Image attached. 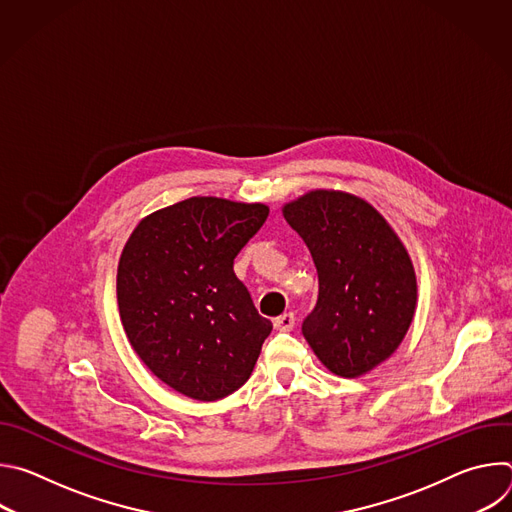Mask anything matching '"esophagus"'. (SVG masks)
Here are the masks:
<instances>
[{
	"instance_id": "1",
	"label": "esophagus",
	"mask_w": 512,
	"mask_h": 512,
	"mask_svg": "<svg viewBox=\"0 0 512 512\" xmlns=\"http://www.w3.org/2000/svg\"><path fill=\"white\" fill-rule=\"evenodd\" d=\"M273 326H275L279 332H289L291 328L296 326V316H294V312H285V314L277 316V318L273 320Z\"/></svg>"
}]
</instances>
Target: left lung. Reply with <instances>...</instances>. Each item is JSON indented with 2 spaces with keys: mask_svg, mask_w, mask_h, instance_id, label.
Returning <instances> with one entry per match:
<instances>
[{
  "mask_svg": "<svg viewBox=\"0 0 512 512\" xmlns=\"http://www.w3.org/2000/svg\"><path fill=\"white\" fill-rule=\"evenodd\" d=\"M283 216L318 271L304 338L340 377L375 369L401 344L415 312L417 283L405 247L371 204L344 192H310Z\"/></svg>",
  "mask_w": 512,
  "mask_h": 512,
  "instance_id": "obj_1",
  "label": "left lung"
}]
</instances>
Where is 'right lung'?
Segmentation results:
<instances>
[{"label":"right lung","instance_id":"add662e5","mask_svg":"<svg viewBox=\"0 0 512 512\" xmlns=\"http://www.w3.org/2000/svg\"><path fill=\"white\" fill-rule=\"evenodd\" d=\"M267 216L265 204L194 196L143 218L121 253L125 334L145 367L186 397L223 399L253 373L273 326L233 265Z\"/></svg>","mask_w":512,"mask_h":512}]
</instances>
